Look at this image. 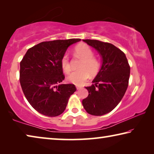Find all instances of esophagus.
I'll return each instance as SVG.
<instances>
[{
    "label": "esophagus",
    "instance_id": "1",
    "mask_svg": "<svg viewBox=\"0 0 154 154\" xmlns=\"http://www.w3.org/2000/svg\"><path fill=\"white\" fill-rule=\"evenodd\" d=\"M76 88H77V90H80L81 88H82V87H81V86H78V85H77Z\"/></svg>",
    "mask_w": 154,
    "mask_h": 154
}]
</instances>
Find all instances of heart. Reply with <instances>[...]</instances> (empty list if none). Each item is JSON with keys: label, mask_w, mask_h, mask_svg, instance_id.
<instances>
[{"label": "heart", "mask_w": 154, "mask_h": 154, "mask_svg": "<svg viewBox=\"0 0 154 154\" xmlns=\"http://www.w3.org/2000/svg\"><path fill=\"white\" fill-rule=\"evenodd\" d=\"M75 52L78 56L83 59L79 66L81 69L71 72L68 75L66 79L69 82L75 85H82L90 77V75H96L98 73L100 64L97 59L94 58L93 51L86 44L82 43L76 46ZM61 66L65 72H69L71 71V67L67 54H64L62 56Z\"/></svg>", "instance_id": "b5f03b06"}]
</instances>
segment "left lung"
I'll list each match as a JSON object with an SVG mask.
<instances>
[{"mask_svg": "<svg viewBox=\"0 0 154 154\" xmlns=\"http://www.w3.org/2000/svg\"><path fill=\"white\" fill-rule=\"evenodd\" d=\"M94 48L102 59V65L91 86L89 94L82 100L83 108L92 116H103L118 105L128 85L130 68L126 55L113 44L98 40L83 39Z\"/></svg>", "mask_w": 154, "mask_h": 154, "instance_id": "obj_1", "label": "left lung"}]
</instances>
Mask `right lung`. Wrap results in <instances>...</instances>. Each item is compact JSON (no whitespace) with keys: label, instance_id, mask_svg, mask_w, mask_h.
I'll return each mask as SVG.
<instances>
[{"label":"right lung","instance_id":"1","mask_svg":"<svg viewBox=\"0 0 154 154\" xmlns=\"http://www.w3.org/2000/svg\"><path fill=\"white\" fill-rule=\"evenodd\" d=\"M80 41L40 43L28 49L21 61V87L28 103L38 113L48 117L62 114L70 96L77 90L74 84L60 83L64 79L61 59L70 45Z\"/></svg>","mask_w":154,"mask_h":154}]
</instances>
